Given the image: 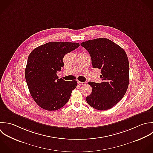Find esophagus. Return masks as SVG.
Here are the masks:
<instances>
[{
  "label": "esophagus",
  "mask_w": 153,
  "mask_h": 153,
  "mask_svg": "<svg viewBox=\"0 0 153 153\" xmlns=\"http://www.w3.org/2000/svg\"><path fill=\"white\" fill-rule=\"evenodd\" d=\"M77 83L79 85H85L86 84V82H80V81H78Z\"/></svg>",
  "instance_id": "esophagus-1"
}]
</instances>
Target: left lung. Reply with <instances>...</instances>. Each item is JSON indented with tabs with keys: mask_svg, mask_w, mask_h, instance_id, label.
<instances>
[{
	"mask_svg": "<svg viewBox=\"0 0 153 153\" xmlns=\"http://www.w3.org/2000/svg\"><path fill=\"white\" fill-rule=\"evenodd\" d=\"M80 45L89 53L92 67L101 70L102 82L88 83L92 91L86 101L98 110L110 109L123 98L129 86L128 56L123 48L108 39H95Z\"/></svg>",
	"mask_w": 153,
	"mask_h": 153,
	"instance_id": "left-lung-1",
	"label": "left lung"
}]
</instances>
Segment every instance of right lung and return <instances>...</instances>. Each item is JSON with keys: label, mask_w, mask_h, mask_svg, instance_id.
Wrapping results in <instances>:
<instances>
[{"label": "right lung", "mask_w": 153, "mask_h": 153, "mask_svg": "<svg viewBox=\"0 0 153 153\" xmlns=\"http://www.w3.org/2000/svg\"><path fill=\"white\" fill-rule=\"evenodd\" d=\"M79 46L77 43L52 42L38 46L29 55L25 80L33 99L40 107L55 111L68 101L77 83L58 79L56 72L64 66V55Z\"/></svg>", "instance_id": "add662e5"}]
</instances>
